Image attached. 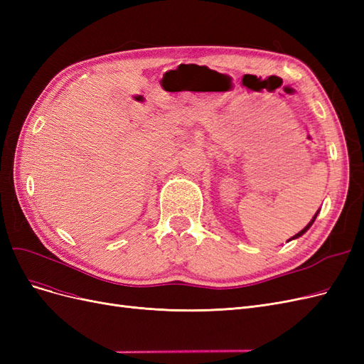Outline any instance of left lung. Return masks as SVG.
<instances>
[{"instance_id":"left-lung-1","label":"left lung","mask_w":364,"mask_h":364,"mask_svg":"<svg viewBox=\"0 0 364 364\" xmlns=\"http://www.w3.org/2000/svg\"><path fill=\"white\" fill-rule=\"evenodd\" d=\"M317 214H318V211H317V213H316V214H314V217H313V218H311V222H310V223H308V225H306V226H305V228H304V229H302V230H301V232H297V234H296V235H293V237H291V238H290V240H289V241H291V240H296V238H299V237H302V235H304V234H305V232H306V230H308V229H310V228H311V225H313V223H314V220H316V217H317Z\"/></svg>"}]
</instances>
